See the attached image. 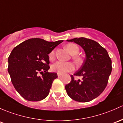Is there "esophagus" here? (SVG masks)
Here are the masks:
<instances>
[{
	"label": "esophagus",
	"mask_w": 123,
	"mask_h": 123,
	"mask_svg": "<svg viewBox=\"0 0 123 123\" xmlns=\"http://www.w3.org/2000/svg\"><path fill=\"white\" fill-rule=\"evenodd\" d=\"M57 75H58V77H61V76L62 75V74H60V73H58Z\"/></svg>",
	"instance_id": "obj_1"
}]
</instances>
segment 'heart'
Returning <instances> with one entry per match:
<instances>
[{
    "mask_svg": "<svg viewBox=\"0 0 123 123\" xmlns=\"http://www.w3.org/2000/svg\"><path fill=\"white\" fill-rule=\"evenodd\" d=\"M65 48L68 51V52L72 55V59L77 65H80L82 64V58L81 56L77 55V54L80 52V48L75 43H70L66 45ZM55 58V51L53 50L49 54V59L51 61H54ZM51 69L54 72L60 74H64L65 72L74 70V65L71 62H64L62 61H58L52 65Z\"/></svg>",
    "mask_w": 123,
    "mask_h": 123,
    "instance_id": "heart-1",
    "label": "heart"
}]
</instances>
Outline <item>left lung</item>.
<instances>
[{
  "label": "left lung",
  "mask_w": 123,
  "mask_h": 123,
  "mask_svg": "<svg viewBox=\"0 0 123 123\" xmlns=\"http://www.w3.org/2000/svg\"><path fill=\"white\" fill-rule=\"evenodd\" d=\"M74 42L84 50L86 58L80 69L74 75L65 88L72 99L85 103L98 97L105 90L112 71L111 60L107 50L96 41L85 38L67 40ZM74 76H81L75 80Z\"/></svg>",
  "instance_id": "8db88e82"
}]
</instances>
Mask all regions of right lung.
Wrapping results in <instances>:
<instances>
[{
	"instance_id": "obj_1",
	"label": "right lung",
	"mask_w": 123,
	"mask_h": 123,
	"mask_svg": "<svg viewBox=\"0 0 123 123\" xmlns=\"http://www.w3.org/2000/svg\"><path fill=\"white\" fill-rule=\"evenodd\" d=\"M62 42L32 38L12 51L8 58V72L14 87L24 99L39 101L48 95L53 81L58 77L55 72H48L50 68L48 54Z\"/></svg>"
}]
</instances>
